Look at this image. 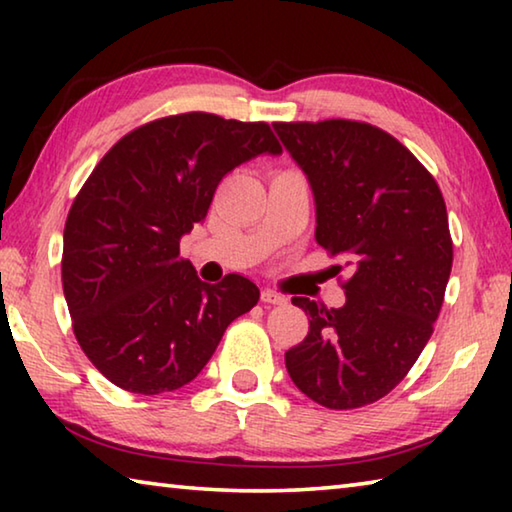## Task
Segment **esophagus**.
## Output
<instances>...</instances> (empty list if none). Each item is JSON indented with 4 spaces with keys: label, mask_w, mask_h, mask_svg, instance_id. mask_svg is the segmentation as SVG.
<instances>
[{
    "label": "esophagus",
    "mask_w": 512,
    "mask_h": 512,
    "mask_svg": "<svg viewBox=\"0 0 512 512\" xmlns=\"http://www.w3.org/2000/svg\"><path fill=\"white\" fill-rule=\"evenodd\" d=\"M262 302H264V305H284V302H287V298L280 296V293L271 291V289H264L262 291Z\"/></svg>",
    "instance_id": "34e87169"
}]
</instances>
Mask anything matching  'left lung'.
Returning <instances> with one entry per match:
<instances>
[{"label":"left lung","instance_id":"8db88e82","mask_svg":"<svg viewBox=\"0 0 512 512\" xmlns=\"http://www.w3.org/2000/svg\"><path fill=\"white\" fill-rule=\"evenodd\" d=\"M273 131L309 180L316 241L350 271L339 309L293 298L309 332L284 363L309 400L359 409L391 393L431 339L454 257L443 194L411 151L370 124Z\"/></svg>","mask_w":512,"mask_h":512}]
</instances>
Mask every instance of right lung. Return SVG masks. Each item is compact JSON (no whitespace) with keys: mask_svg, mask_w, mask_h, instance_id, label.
<instances>
[{"mask_svg":"<svg viewBox=\"0 0 512 512\" xmlns=\"http://www.w3.org/2000/svg\"><path fill=\"white\" fill-rule=\"evenodd\" d=\"M282 146L262 121L210 112L151 121L112 146L69 210L63 291L76 341L128 393L178 391L198 377L259 289L230 273L207 284L180 259L225 173Z\"/></svg>","mask_w":512,"mask_h":512,"instance_id":"right-lung-1","label":"right lung"}]
</instances>
